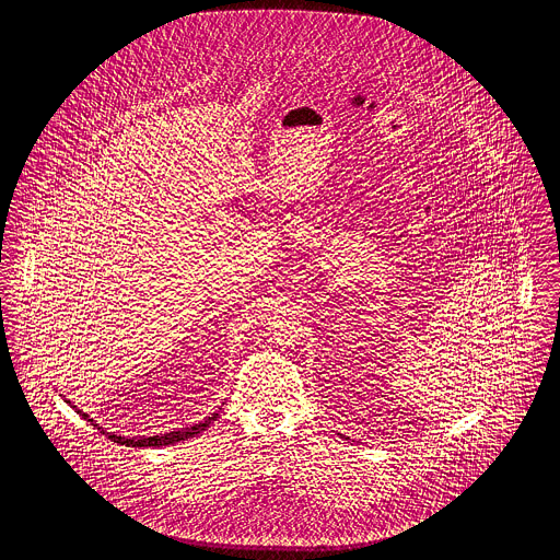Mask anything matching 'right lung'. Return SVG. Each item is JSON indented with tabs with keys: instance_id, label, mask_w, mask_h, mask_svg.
<instances>
[{
	"instance_id": "1",
	"label": "right lung",
	"mask_w": 560,
	"mask_h": 560,
	"mask_svg": "<svg viewBox=\"0 0 560 560\" xmlns=\"http://www.w3.org/2000/svg\"><path fill=\"white\" fill-rule=\"evenodd\" d=\"M60 397H62V395H60ZM62 400H65V402H71V400L65 399V397H62ZM222 405H224V402H222ZM71 407L80 413L83 420L92 422L103 434H107L110 441H115V443H119V445H126V447H167V445L183 443V441H187L190 436H195V434H199V432H203V430H208V428L212 427L213 420L218 418V411L222 409V407H218V411H213L212 416L203 418L201 422H197V424H192V427L176 428V430L165 432V434H153V436H121V434H115V432H107L101 424H96L88 413L81 411L78 405H71Z\"/></svg>"
}]
</instances>
